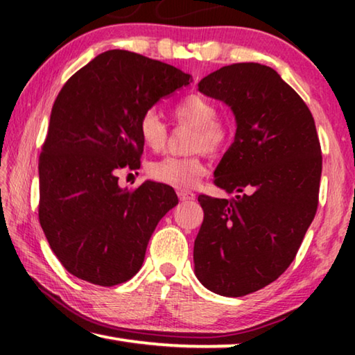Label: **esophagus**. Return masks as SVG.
Here are the masks:
<instances>
[{
	"label": "esophagus",
	"instance_id": "esophagus-1",
	"mask_svg": "<svg viewBox=\"0 0 355 355\" xmlns=\"http://www.w3.org/2000/svg\"><path fill=\"white\" fill-rule=\"evenodd\" d=\"M177 194H178V199L182 200V202H189V200H194L196 199L194 192L188 191V189H178Z\"/></svg>",
	"mask_w": 355,
	"mask_h": 355
}]
</instances>
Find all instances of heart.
Listing matches in <instances>:
<instances>
[{
    "label": "heart",
    "mask_w": 355,
    "mask_h": 355,
    "mask_svg": "<svg viewBox=\"0 0 355 355\" xmlns=\"http://www.w3.org/2000/svg\"><path fill=\"white\" fill-rule=\"evenodd\" d=\"M219 107L213 100L203 95L192 94L183 98L173 110L178 123L191 127L189 150L196 152L188 156H167L148 166V175L156 182L188 188L194 186L207 172L203 150L218 152L230 139L232 127L224 119H219ZM137 133L144 146L158 152L166 146L167 127L155 110H147L137 123Z\"/></svg>",
    "instance_id": "obj_1"
}]
</instances>
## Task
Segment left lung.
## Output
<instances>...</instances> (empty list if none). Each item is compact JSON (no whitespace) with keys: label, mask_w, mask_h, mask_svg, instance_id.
Instances as JSON below:
<instances>
[{"label":"left lung","mask_w":355,"mask_h":355,"mask_svg":"<svg viewBox=\"0 0 355 355\" xmlns=\"http://www.w3.org/2000/svg\"><path fill=\"white\" fill-rule=\"evenodd\" d=\"M236 120L214 184L235 199L199 196L194 272L209 291L239 297L286 271L318 208L322 156L307 105L271 67L225 65L199 83Z\"/></svg>","instance_id":"obj_1"}]
</instances>
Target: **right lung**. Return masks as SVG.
<instances>
[{"label": "right lung", "instance_id": "add662e5", "mask_svg": "<svg viewBox=\"0 0 355 355\" xmlns=\"http://www.w3.org/2000/svg\"><path fill=\"white\" fill-rule=\"evenodd\" d=\"M189 81L173 65L110 50L59 92L39 158V220L75 277L114 286L141 269L150 236L178 199L155 182L120 188L117 172L139 169L142 114Z\"/></svg>", "mask_w": 355, "mask_h": 355}]
</instances>
